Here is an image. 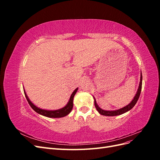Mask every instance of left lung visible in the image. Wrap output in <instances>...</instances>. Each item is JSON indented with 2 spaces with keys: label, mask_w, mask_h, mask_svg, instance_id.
<instances>
[{
  "label": "left lung",
  "mask_w": 160,
  "mask_h": 160,
  "mask_svg": "<svg viewBox=\"0 0 160 160\" xmlns=\"http://www.w3.org/2000/svg\"><path fill=\"white\" fill-rule=\"evenodd\" d=\"M142 75L141 74V78H140V83H139V88L138 90V92L136 95L134 97L133 99L132 100V102H131L129 105H128L127 106H125V107L118 109V110H116V111H105L101 109L100 108H99V106L97 104L95 99V106L97 109V110L98 111V112L101 114V115H105V116H116V115H122L125 112H127V111H129L131 109H132L134 105L136 104L137 101L139 98V95L140 93H141V91H142Z\"/></svg>",
  "instance_id": "8db88e82"
}]
</instances>
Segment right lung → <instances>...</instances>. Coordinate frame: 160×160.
I'll return each mask as SVG.
<instances>
[{
  "label": "right lung",
  "mask_w": 160,
  "mask_h": 160,
  "mask_svg": "<svg viewBox=\"0 0 160 160\" xmlns=\"http://www.w3.org/2000/svg\"><path fill=\"white\" fill-rule=\"evenodd\" d=\"M77 89H78V88H77L73 92H72V93L69 102H68V103L67 104L65 107H64L63 108H62V109L56 110V111H47V110H45V109H41L40 108L36 107L35 105H33L31 102V101L29 100V99L28 98V97H27V95L25 93V91H24V93H25L26 99L28 101V104L30 105V106L32 108V109L34 111H35L37 113H39L42 115L46 116V117H48V118H59L65 117V116H66L67 115H68L71 111V110L72 109V106H73V102H72V101H73V98H74V96L76 93Z\"/></svg>",
  "instance_id": "1"
}]
</instances>
